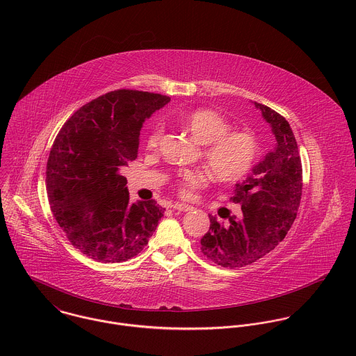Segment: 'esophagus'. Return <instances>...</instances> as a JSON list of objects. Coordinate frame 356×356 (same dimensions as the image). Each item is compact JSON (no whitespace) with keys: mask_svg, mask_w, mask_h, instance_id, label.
<instances>
[{"mask_svg":"<svg viewBox=\"0 0 356 356\" xmlns=\"http://www.w3.org/2000/svg\"><path fill=\"white\" fill-rule=\"evenodd\" d=\"M175 211H182V212H188V211H192L193 207L188 205V204L175 203L172 207Z\"/></svg>","mask_w":356,"mask_h":356,"instance_id":"obj_1","label":"esophagus"}]
</instances>
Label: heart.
<instances>
[{"label":"heart","instance_id":"heart-1","mask_svg":"<svg viewBox=\"0 0 356 356\" xmlns=\"http://www.w3.org/2000/svg\"><path fill=\"white\" fill-rule=\"evenodd\" d=\"M179 122L197 144L204 145V161L218 181H240L254 167L259 153L256 137L245 130H230V122L216 111L197 109ZM163 131L160 124L149 131L145 141L148 151H154L159 147ZM207 182L208 175L203 170H184L177 179V192L181 197L189 199Z\"/></svg>","mask_w":356,"mask_h":356}]
</instances>
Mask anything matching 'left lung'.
<instances>
[{
	"label": "left lung",
	"instance_id": "obj_1",
	"mask_svg": "<svg viewBox=\"0 0 356 356\" xmlns=\"http://www.w3.org/2000/svg\"><path fill=\"white\" fill-rule=\"evenodd\" d=\"M254 106L271 126L275 149L236 185L232 200L240 205V216L229 213L225 223L209 215V230L202 238V252L229 268L248 266L273 251L288 234L302 200V160L288 120L267 105Z\"/></svg>",
	"mask_w": 356,
	"mask_h": 356
}]
</instances>
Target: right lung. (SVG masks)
I'll use <instances>...</instances> for the list:
<instances>
[{"label":"right lung","mask_w":356,"mask_h":356,"mask_svg":"<svg viewBox=\"0 0 356 356\" xmlns=\"http://www.w3.org/2000/svg\"><path fill=\"white\" fill-rule=\"evenodd\" d=\"M170 97L120 89L81 106L61 127L47 164L53 216L90 259L119 263L148 244L164 208L130 203L120 168L137 159L143 123Z\"/></svg>","instance_id":"right-lung-1"}]
</instances>
